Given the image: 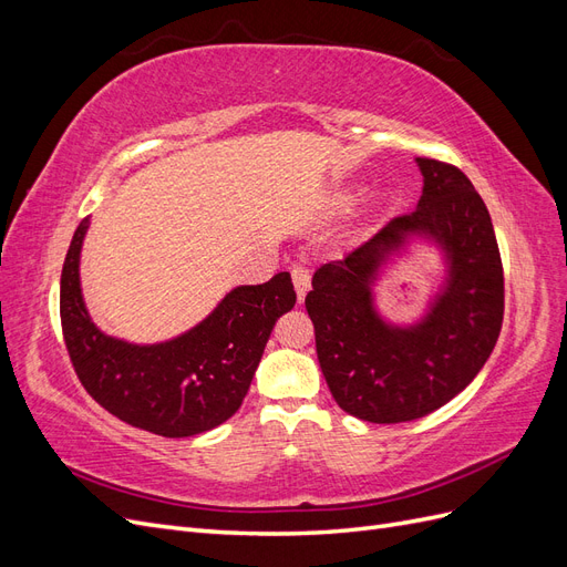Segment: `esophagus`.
Instances as JSON below:
<instances>
[{
  "label": "esophagus",
  "instance_id": "obj_1",
  "mask_svg": "<svg viewBox=\"0 0 567 567\" xmlns=\"http://www.w3.org/2000/svg\"><path fill=\"white\" fill-rule=\"evenodd\" d=\"M290 279H293L298 300L302 302V300H305V296H307V290H310V281H312V277H310V269H305V267H300V265L290 267Z\"/></svg>",
  "mask_w": 567,
  "mask_h": 567
}]
</instances>
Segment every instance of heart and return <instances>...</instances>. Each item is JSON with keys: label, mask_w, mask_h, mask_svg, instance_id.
Instances as JSON below:
<instances>
[{"label": "heart", "mask_w": 567, "mask_h": 567, "mask_svg": "<svg viewBox=\"0 0 567 567\" xmlns=\"http://www.w3.org/2000/svg\"><path fill=\"white\" fill-rule=\"evenodd\" d=\"M346 198H348V196H346Z\"/></svg>", "instance_id": "obj_1"}]
</instances>
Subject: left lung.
I'll return each instance as SVG.
<instances>
[{
  "mask_svg": "<svg viewBox=\"0 0 567 567\" xmlns=\"http://www.w3.org/2000/svg\"><path fill=\"white\" fill-rule=\"evenodd\" d=\"M416 163V210L321 265L305 298L333 400L369 423L414 421L454 400L485 367L504 321V269L487 205L458 167ZM416 237L443 250L445 281L416 324H390L374 310L372 284Z\"/></svg>",
  "mask_w": 567,
  "mask_h": 567,
  "instance_id": "8db88e82",
  "label": "left lung"
}]
</instances>
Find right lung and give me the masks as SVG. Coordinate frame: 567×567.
Instances as JSON below:
<instances>
[{
	"mask_svg": "<svg viewBox=\"0 0 567 567\" xmlns=\"http://www.w3.org/2000/svg\"><path fill=\"white\" fill-rule=\"evenodd\" d=\"M80 221L61 271V326L80 383L113 416L163 437L213 431L241 406L274 323L296 305L290 274L236 286L186 333L136 346L92 321L80 288Z\"/></svg>",
	"mask_w": 567,
	"mask_h": 567,
	"instance_id": "obj_1",
	"label": "right lung"
}]
</instances>
